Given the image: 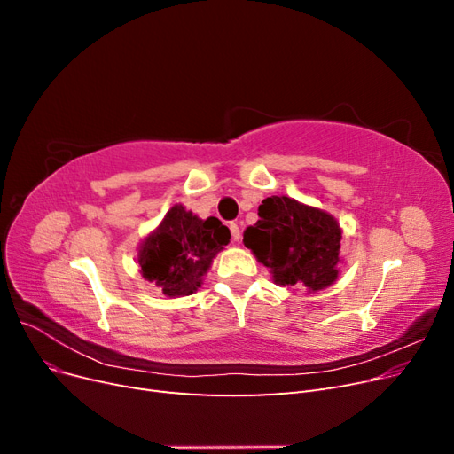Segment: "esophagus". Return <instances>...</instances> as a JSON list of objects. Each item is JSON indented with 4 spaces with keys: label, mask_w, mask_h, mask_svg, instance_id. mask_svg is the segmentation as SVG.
<instances>
[{
    "label": "esophagus",
    "mask_w": 454,
    "mask_h": 454,
    "mask_svg": "<svg viewBox=\"0 0 454 454\" xmlns=\"http://www.w3.org/2000/svg\"><path fill=\"white\" fill-rule=\"evenodd\" d=\"M229 229H231V237H232V240L239 242V240H240V227H239V223H231V225H229Z\"/></svg>",
    "instance_id": "obj_1"
}]
</instances>
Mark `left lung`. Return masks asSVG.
<instances>
[{
  "mask_svg": "<svg viewBox=\"0 0 454 454\" xmlns=\"http://www.w3.org/2000/svg\"><path fill=\"white\" fill-rule=\"evenodd\" d=\"M342 229L325 210L292 197H267L255 225L246 227L244 246L263 263L274 284L303 286L309 294L337 282Z\"/></svg>",
  "mask_w": 454,
  "mask_h": 454,
  "instance_id": "obj_1",
  "label": "left lung"
}]
</instances>
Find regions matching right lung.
Segmentation results:
<instances>
[{
	"mask_svg": "<svg viewBox=\"0 0 454 454\" xmlns=\"http://www.w3.org/2000/svg\"><path fill=\"white\" fill-rule=\"evenodd\" d=\"M229 239V229L217 217L200 219L184 204H174L159 227L140 242L142 277L167 297L195 294Z\"/></svg>",
	"mask_w": 454,
	"mask_h": 454,
	"instance_id": "obj_1",
	"label": "right lung"
}]
</instances>
